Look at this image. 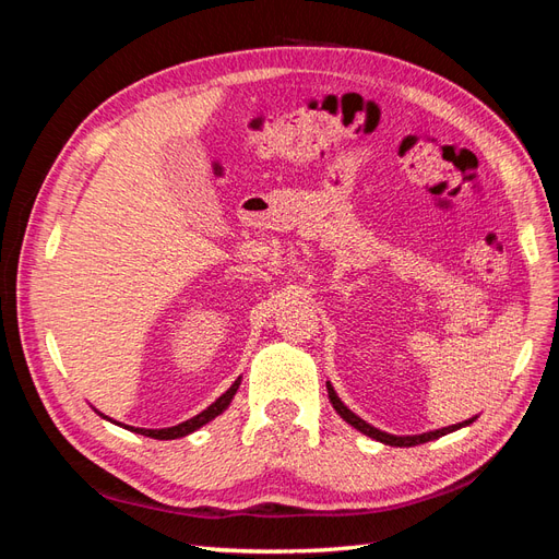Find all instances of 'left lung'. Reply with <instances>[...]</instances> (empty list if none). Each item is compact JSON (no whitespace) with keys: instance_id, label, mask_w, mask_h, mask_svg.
Returning a JSON list of instances; mask_svg holds the SVG:
<instances>
[{"instance_id":"obj_1","label":"left lung","mask_w":559,"mask_h":559,"mask_svg":"<svg viewBox=\"0 0 559 559\" xmlns=\"http://www.w3.org/2000/svg\"><path fill=\"white\" fill-rule=\"evenodd\" d=\"M326 389H329V399H331V403H333L335 413L341 415V417L347 421V425H352L354 429L366 433V436H370V438H376V441H380V443H384V445H394V448H413V445H419V443H429V441H436V438H441V436H445V433H452V431H456V429L468 427L471 421H476V417H471V419H466V421H460V425L443 427V429L427 431V433H417V436H394V433H386V431H380V429H376V427H370L368 421H364L359 415H354V413L347 408V405H345L341 399H337V394H335V389L331 386V382H326Z\"/></svg>"}]
</instances>
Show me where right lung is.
Segmentation results:
<instances>
[{"instance_id": "right-lung-1", "label": "right lung", "mask_w": 559, "mask_h": 559, "mask_svg": "<svg viewBox=\"0 0 559 559\" xmlns=\"http://www.w3.org/2000/svg\"><path fill=\"white\" fill-rule=\"evenodd\" d=\"M240 380H242V378L235 380V382L230 384L228 392L218 396V399L210 405L207 411H202L200 415H195V417H191V419L181 421V425H177V427H167V429H134V427H126V429H130V431H134V433L148 436V438H158V441H173V438L189 436V433L198 431L202 425H207V421H212L216 415H222V413L228 408L230 401H233V396H235V392H238ZM99 415H103V413H99ZM103 417H105V415H103ZM105 419H109V417H105ZM109 421H111V419H109Z\"/></svg>"}]
</instances>
